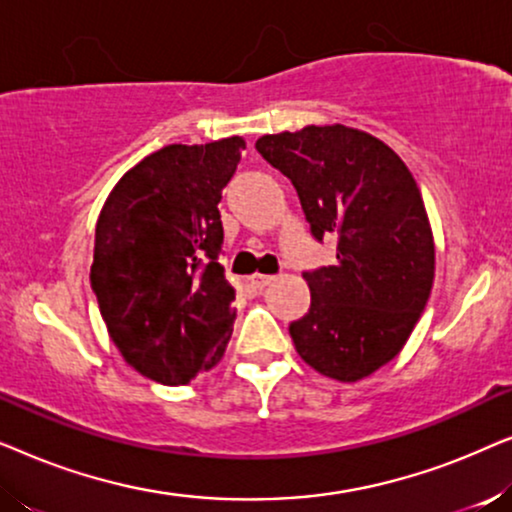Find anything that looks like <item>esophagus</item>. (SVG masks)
<instances>
[{
  "instance_id": "esophagus-1",
  "label": "esophagus",
  "mask_w": 512,
  "mask_h": 512,
  "mask_svg": "<svg viewBox=\"0 0 512 512\" xmlns=\"http://www.w3.org/2000/svg\"><path fill=\"white\" fill-rule=\"evenodd\" d=\"M272 282H275V277H272V275H261V272H256V275L249 277V286H251V289H256V291H263L265 286L272 284Z\"/></svg>"
}]
</instances>
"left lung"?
Wrapping results in <instances>:
<instances>
[{"label": "left lung", "instance_id": "1", "mask_svg": "<svg viewBox=\"0 0 512 512\" xmlns=\"http://www.w3.org/2000/svg\"><path fill=\"white\" fill-rule=\"evenodd\" d=\"M256 151L291 179L335 263L303 272L312 303L289 333L300 359L340 382L389 363L431 296L436 249L417 181L380 139L347 125L263 135Z\"/></svg>", "mask_w": 512, "mask_h": 512}]
</instances>
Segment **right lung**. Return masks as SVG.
Returning a JSON list of instances; mask_svg holds the SVG:
<instances>
[{
    "label": "right lung",
    "instance_id": "1",
    "mask_svg": "<svg viewBox=\"0 0 512 512\" xmlns=\"http://www.w3.org/2000/svg\"><path fill=\"white\" fill-rule=\"evenodd\" d=\"M242 149V137L163 146L97 219L90 286L118 352L153 382L188 384L226 352L235 289L219 263V202Z\"/></svg>",
    "mask_w": 512,
    "mask_h": 512
}]
</instances>
